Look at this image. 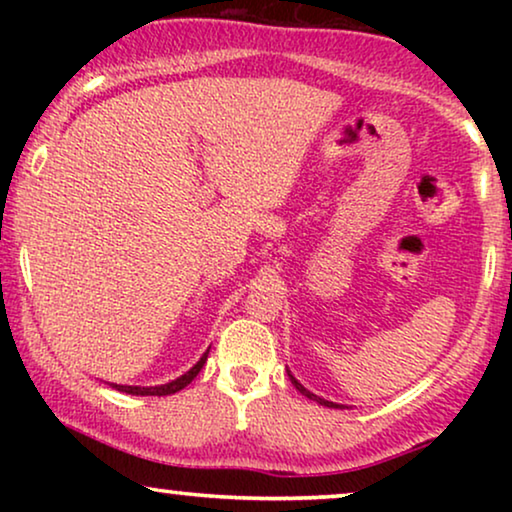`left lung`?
Returning <instances> with one entry per match:
<instances>
[{
	"instance_id": "8db88e82",
	"label": "left lung",
	"mask_w": 512,
	"mask_h": 512,
	"mask_svg": "<svg viewBox=\"0 0 512 512\" xmlns=\"http://www.w3.org/2000/svg\"><path fill=\"white\" fill-rule=\"evenodd\" d=\"M286 373H289V380H291V384H293V387H296L298 391H300V394H303L305 398H310V401H317L319 405H324V408H347V405H340V403H333V401H326V398H321V396H317V394H312V391L310 389H305L303 387V384H300L298 380H296V377H293L291 375V370H286Z\"/></svg>"
}]
</instances>
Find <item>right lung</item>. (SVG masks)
<instances>
[{
    "instance_id": "right-lung-1",
    "label": "right lung",
    "mask_w": 512,
    "mask_h": 512,
    "mask_svg": "<svg viewBox=\"0 0 512 512\" xmlns=\"http://www.w3.org/2000/svg\"><path fill=\"white\" fill-rule=\"evenodd\" d=\"M207 354H209V349L200 356V361L195 363L191 370H186V373L179 375L177 380H172V382H167V384H158V387H130V384H114V382H109V384L114 389L123 391V394H132V396H170V394H177V391L188 387V384L195 380V375L200 373L202 366H205Z\"/></svg>"
}]
</instances>
